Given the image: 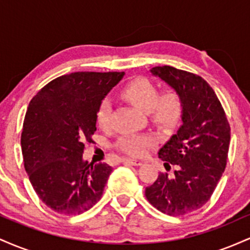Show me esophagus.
<instances>
[{
    "label": "esophagus",
    "instance_id": "34e87169",
    "mask_svg": "<svg viewBox=\"0 0 250 250\" xmlns=\"http://www.w3.org/2000/svg\"><path fill=\"white\" fill-rule=\"evenodd\" d=\"M123 162L129 163V165H131V166H141L142 165L141 160H135V159H125L123 160Z\"/></svg>",
    "mask_w": 250,
    "mask_h": 250
}]
</instances>
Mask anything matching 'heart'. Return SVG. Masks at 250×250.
I'll use <instances>...</instances> for the list:
<instances>
[{
    "mask_svg": "<svg viewBox=\"0 0 250 250\" xmlns=\"http://www.w3.org/2000/svg\"><path fill=\"white\" fill-rule=\"evenodd\" d=\"M121 95L136 108L148 113L150 121L162 130H171L181 121L183 101L180 94L174 89L160 91L147 77H135L129 81L121 90ZM111 101L102 100L96 110V122L103 130L111 127ZM154 145L155 139L150 134H127L120 137L116 148L129 156L139 157Z\"/></svg>",
    "mask_w": 250,
    "mask_h": 250,
    "instance_id": "1",
    "label": "heart"
}]
</instances>
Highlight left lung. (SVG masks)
Wrapping results in <instances>:
<instances>
[{
    "label": "left lung",
    "mask_w": 250,
    "mask_h": 250,
    "mask_svg": "<svg viewBox=\"0 0 250 250\" xmlns=\"http://www.w3.org/2000/svg\"><path fill=\"white\" fill-rule=\"evenodd\" d=\"M180 94L182 125L159 150L166 170L146 188V197L157 210L180 216L208 202L226 169L230 125L213 88L199 75L170 65L151 68Z\"/></svg>",
    "instance_id": "8db88e82"
}]
</instances>
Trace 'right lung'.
<instances>
[{"mask_svg":"<svg viewBox=\"0 0 250 250\" xmlns=\"http://www.w3.org/2000/svg\"><path fill=\"white\" fill-rule=\"evenodd\" d=\"M125 73L77 71L45 84L25 113L24 169L40 200L63 215L87 211L102 197L113 168L82 160L96 131V110Z\"/></svg>","mask_w":250,"mask_h":250,"instance_id":"right-lung-1","label":"right lung"}]
</instances>
